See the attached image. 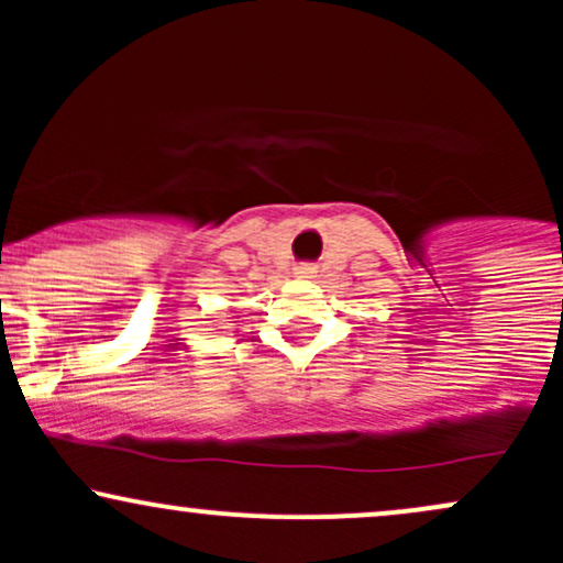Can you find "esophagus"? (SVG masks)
<instances>
[{"instance_id":"obj_1","label":"esophagus","mask_w":563,"mask_h":563,"mask_svg":"<svg viewBox=\"0 0 563 563\" xmlns=\"http://www.w3.org/2000/svg\"><path fill=\"white\" fill-rule=\"evenodd\" d=\"M312 273H314L312 264H299V267H296V275L299 277H312Z\"/></svg>"}]
</instances>
